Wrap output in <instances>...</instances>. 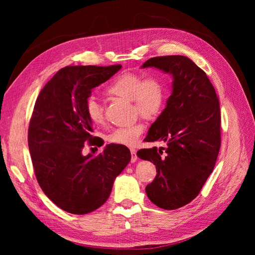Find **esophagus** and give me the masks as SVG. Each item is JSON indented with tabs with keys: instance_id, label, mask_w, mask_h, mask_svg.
Returning <instances> with one entry per match:
<instances>
[{
	"instance_id": "obj_1",
	"label": "esophagus",
	"mask_w": 255,
	"mask_h": 255,
	"mask_svg": "<svg viewBox=\"0 0 255 255\" xmlns=\"http://www.w3.org/2000/svg\"><path fill=\"white\" fill-rule=\"evenodd\" d=\"M130 151V155H132V163H135V161L137 160V155H136V150L134 148H130L129 149Z\"/></svg>"
}]
</instances>
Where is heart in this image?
I'll list each match as a JSON object with an SVG mask.
<instances>
[{"label":"heart","instance_id":"heart-1","mask_svg":"<svg viewBox=\"0 0 255 255\" xmlns=\"http://www.w3.org/2000/svg\"><path fill=\"white\" fill-rule=\"evenodd\" d=\"M110 96L130 101L134 112L145 119H154L159 115L165 104L166 89L164 83L156 76H143L137 73H126L118 76L106 89ZM85 113L95 125L104 121L103 107L95 98H89L85 105ZM143 125L136 122L132 126L114 129L107 140L116 144L134 145L143 132Z\"/></svg>","mask_w":255,"mask_h":255}]
</instances>
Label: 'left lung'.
I'll return each instance as SVG.
<instances>
[{
  "instance_id": "left-lung-1",
  "label": "left lung",
  "mask_w": 255,
  "mask_h": 255,
  "mask_svg": "<svg viewBox=\"0 0 255 255\" xmlns=\"http://www.w3.org/2000/svg\"><path fill=\"white\" fill-rule=\"evenodd\" d=\"M156 68L172 76L166 107L150 127L145 141L165 148L141 149L137 156L156 167L146 185L151 202L176 210L191 202L213 172L220 149V106L207 75L186 56L153 57L141 68Z\"/></svg>"
}]
</instances>
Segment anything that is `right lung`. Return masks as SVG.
<instances>
[{
	"label": "right lung",
	"instance_id": "obj_1",
	"mask_svg": "<svg viewBox=\"0 0 255 255\" xmlns=\"http://www.w3.org/2000/svg\"><path fill=\"white\" fill-rule=\"evenodd\" d=\"M121 67H65L36 100L28 127L35 175L45 196L68 213L84 215L102 206L130 160L123 144H107L97 156L82 153L87 141L95 144L92 122L85 113L91 90Z\"/></svg>",
	"mask_w": 255,
	"mask_h": 255
}]
</instances>
